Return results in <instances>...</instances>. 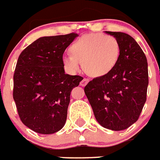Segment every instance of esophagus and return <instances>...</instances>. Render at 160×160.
<instances>
[{"label": "esophagus", "instance_id": "esophagus-1", "mask_svg": "<svg viewBox=\"0 0 160 160\" xmlns=\"http://www.w3.org/2000/svg\"><path fill=\"white\" fill-rule=\"evenodd\" d=\"M88 82H89V79H86V78H84L81 81H80V85L81 86H85L87 84H88Z\"/></svg>", "mask_w": 160, "mask_h": 160}]
</instances>
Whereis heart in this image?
I'll return each instance as SVG.
<instances>
[{
  "mask_svg": "<svg viewBox=\"0 0 160 160\" xmlns=\"http://www.w3.org/2000/svg\"><path fill=\"white\" fill-rule=\"evenodd\" d=\"M71 55L62 58L65 68L70 73L80 71V65L84 72L92 77H101L111 72L120 57V45L112 36L102 33L84 35L71 44Z\"/></svg>",
  "mask_w": 160,
  "mask_h": 160,
  "instance_id": "b5f03b06",
  "label": "heart"
}]
</instances>
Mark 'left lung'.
Masks as SVG:
<instances>
[{
    "label": "left lung",
    "instance_id": "left-lung-1",
    "mask_svg": "<svg viewBox=\"0 0 160 160\" xmlns=\"http://www.w3.org/2000/svg\"><path fill=\"white\" fill-rule=\"evenodd\" d=\"M106 33L120 45L116 67L106 76L90 80L84 93L102 127L122 131L138 120L146 101L149 84L147 59L138 43L121 32Z\"/></svg>",
    "mask_w": 160,
    "mask_h": 160
}]
</instances>
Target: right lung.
Masks as SVG:
<instances>
[{
  "label": "right lung",
  "mask_w": 160,
  "mask_h": 160,
  "mask_svg": "<svg viewBox=\"0 0 160 160\" xmlns=\"http://www.w3.org/2000/svg\"><path fill=\"white\" fill-rule=\"evenodd\" d=\"M77 36L39 38L22 51L14 73L13 98L20 120L40 134L64 127L71 92L82 76L65 74L63 53Z\"/></svg>",
  "instance_id": "obj_1"
}]
</instances>
